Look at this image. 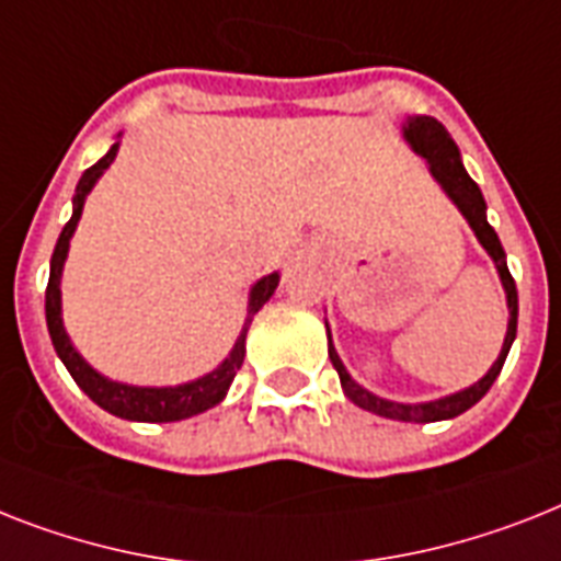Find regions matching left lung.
<instances>
[{
    "label": "left lung",
    "instance_id": "8db88e82",
    "mask_svg": "<svg viewBox=\"0 0 561 561\" xmlns=\"http://www.w3.org/2000/svg\"><path fill=\"white\" fill-rule=\"evenodd\" d=\"M403 140H407L409 147H412L414 154H421L426 167H430V175L438 181V186L449 195V202L458 207L463 218H467V225L472 227V233H476L478 244L486 250V256L493 259L495 271H499V279H502L504 296H507V334H504L502 352L495 357V363L490 366L478 383L467 386L461 391H453V394H446V398L438 400H426V403H400V400H389L380 398L375 391H368L366 386H359L348 371H345L343 359L336 354L334 343H331V328L325 322V334H328V357L334 363L336 375H340V386H343L345 398L357 403L359 409H366V412H375L380 417H391V421H407V423H435V421H449V417H458L461 412L472 409L478 400L484 398L490 386L495 383V377L502 371L504 359L510 354V345L516 340V322H518V294H516V282L510 276L507 271V256H504V248L495 230L486 221V204L484 195L478 190V184L467 175L461 163V152L455 147V140L449 138V131L444 129V123H438L435 117L426 115H414L403 121Z\"/></svg>",
    "mask_w": 561,
    "mask_h": 561
}]
</instances>
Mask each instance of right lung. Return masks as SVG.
<instances>
[{"instance_id":"1","label":"right lung","mask_w":561,"mask_h":561,"mask_svg":"<svg viewBox=\"0 0 561 561\" xmlns=\"http://www.w3.org/2000/svg\"><path fill=\"white\" fill-rule=\"evenodd\" d=\"M117 149H121V140L112 144L103 158H100L94 167L83 172V178L77 181L75 198H71V218L68 225L62 227V233L57 239V248H54L51 256V276H48V288H45V322H48V334H51L54 352L62 359V366L68 368V375L75 377V383L89 394L100 409H106L108 414H117L123 421H140V423H170V421H184V417H193V414H202L207 409L218 407L221 400L227 398V389L233 383L236 371L244 363V340H248V328L253 322L262 305L267 302L279 285V273L273 271L267 276L250 288L248 296V317H244V325H241V334L236 336V345L230 348L221 363H218L209 375L195 377L190 383L178 386H131L121 383V380H108L106 375H100L98 368H91L85 363V357L75 348L71 336H68L66 325H62V267H66L68 248H71V236H75L77 225H80V216H83V204L89 198V193L94 190V184L100 181V175L115 163Z\"/></svg>"}]
</instances>
